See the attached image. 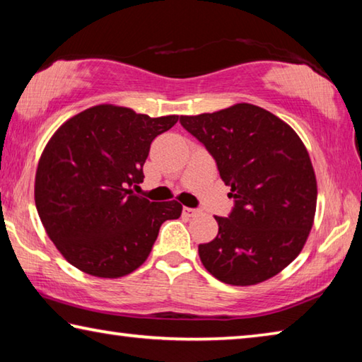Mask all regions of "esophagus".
I'll return each mask as SVG.
<instances>
[{"mask_svg": "<svg viewBox=\"0 0 362 362\" xmlns=\"http://www.w3.org/2000/svg\"><path fill=\"white\" fill-rule=\"evenodd\" d=\"M183 214H185L187 217H196V216H199L201 211L194 209V207H183Z\"/></svg>", "mask_w": 362, "mask_h": 362, "instance_id": "esophagus-1", "label": "esophagus"}]
</instances>
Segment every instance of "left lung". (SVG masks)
Instances as JSON below:
<instances>
[{"mask_svg":"<svg viewBox=\"0 0 362 362\" xmlns=\"http://www.w3.org/2000/svg\"><path fill=\"white\" fill-rule=\"evenodd\" d=\"M180 124L216 159L235 203L228 217H216V240L199 244L204 268L233 286L278 274L300 254L316 211V177L302 140L250 103L180 116Z\"/></svg>","mask_w":362,"mask_h":362,"instance_id":"8db88e82","label":"left lung"}]
</instances>
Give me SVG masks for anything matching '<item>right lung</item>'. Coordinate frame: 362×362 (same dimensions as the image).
<instances>
[{
	"label": "right lung",
	"instance_id": "obj_1",
	"mask_svg": "<svg viewBox=\"0 0 362 362\" xmlns=\"http://www.w3.org/2000/svg\"><path fill=\"white\" fill-rule=\"evenodd\" d=\"M177 119L97 105L49 140L35 203L47 236L73 267L99 278L129 274L146 260L163 222L180 217L177 201L151 203L132 192L144 182L151 142Z\"/></svg>",
	"mask_w": 362,
	"mask_h": 362
}]
</instances>
